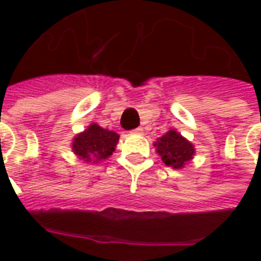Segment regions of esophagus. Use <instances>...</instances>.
Returning <instances> with one entry per match:
<instances>
[{"label": "esophagus", "instance_id": "34e87169", "mask_svg": "<svg viewBox=\"0 0 261 261\" xmlns=\"http://www.w3.org/2000/svg\"><path fill=\"white\" fill-rule=\"evenodd\" d=\"M131 133H133V134H142V127H137V128H134Z\"/></svg>", "mask_w": 261, "mask_h": 261}]
</instances>
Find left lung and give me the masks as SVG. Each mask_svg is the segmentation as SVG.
Segmentation results:
<instances>
[{"label":"left lung","mask_w":261,"mask_h":261,"mask_svg":"<svg viewBox=\"0 0 261 261\" xmlns=\"http://www.w3.org/2000/svg\"><path fill=\"white\" fill-rule=\"evenodd\" d=\"M153 145L165 165L175 169H181L189 161H192L193 155L196 152L192 142L187 141L176 130L168 131L166 134L158 138V141Z\"/></svg>","instance_id":"left-lung-1"}]
</instances>
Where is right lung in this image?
Listing matches in <instances>:
<instances>
[{
    "instance_id": "add662e5",
    "label": "right lung",
    "mask_w": 261,
    "mask_h": 261,
    "mask_svg": "<svg viewBox=\"0 0 261 261\" xmlns=\"http://www.w3.org/2000/svg\"><path fill=\"white\" fill-rule=\"evenodd\" d=\"M119 137L117 133L105 130L93 123L72 140V151L82 161L97 164L114 152Z\"/></svg>"
}]
</instances>
